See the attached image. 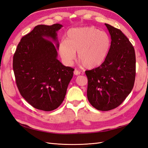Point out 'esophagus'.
<instances>
[{
  "label": "esophagus",
  "instance_id": "obj_1",
  "mask_svg": "<svg viewBox=\"0 0 148 148\" xmlns=\"http://www.w3.org/2000/svg\"><path fill=\"white\" fill-rule=\"evenodd\" d=\"M73 73H74L75 75H79L80 74V72H79V71L78 70H75Z\"/></svg>",
  "mask_w": 148,
  "mask_h": 148
}]
</instances>
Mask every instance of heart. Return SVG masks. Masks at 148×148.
Masks as SVG:
<instances>
[{"mask_svg": "<svg viewBox=\"0 0 148 148\" xmlns=\"http://www.w3.org/2000/svg\"><path fill=\"white\" fill-rule=\"evenodd\" d=\"M109 36L92 26L70 29L66 39L60 42L59 53L65 64L70 65L77 52L78 60L87 69L101 65L110 50Z\"/></svg>", "mask_w": 148, "mask_h": 148, "instance_id": "b5f03b06", "label": "heart"}]
</instances>
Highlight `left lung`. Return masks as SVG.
<instances>
[{
    "mask_svg": "<svg viewBox=\"0 0 148 148\" xmlns=\"http://www.w3.org/2000/svg\"><path fill=\"white\" fill-rule=\"evenodd\" d=\"M111 37L110 50L97 68L85 71L87 97L96 109L107 111L120 106L131 92L136 74L135 49L120 29L105 23Z\"/></svg>",
    "mask_w": 148,
    "mask_h": 148,
    "instance_id": "obj_1",
    "label": "left lung"
}]
</instances>
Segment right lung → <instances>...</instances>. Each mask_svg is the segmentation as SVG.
<instances>
[{
    "mask_svg": "<svg viewBox=\"0 0 148 148\" xmlns=\"http://www.w3.org/2000/svg\"><path fill=\"white\" fill-rule=\"evenodd\" d=\"M63 26L40 25L21 38L13 58L18 90L34 108L51 111L65 99L74 69L57 59V31ZM52 42L56 44L55 46Z\"/></svg>",
    "mask_w": 148,
    "mask_h": 148,
    "instance_id": "add662e5",
    "label": "right lung"
}]
</instances>
